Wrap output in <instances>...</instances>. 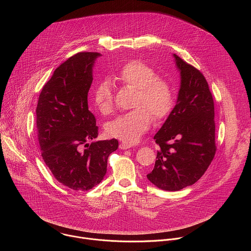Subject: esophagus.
<instances>
[{
	"label": "esophagus",
	"mask_w": 251,
	"mask_h": 251,
	"mask_svg": "<svg viewBox=\"0 0 251 251\" xmlns=\"http://www.w3.org/2000/svg\"><path fill=\"white\" fill-rule=\"evenodd\" d=\"M132 147V145L131 144H128V143H125V142H123V143H121V144L119 145V148L120 149H122V150H126V149H130Z\"/></svg>",
	"instance_id": "obj_1"
}]
</instances>
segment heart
Returning a JSON list of instances; mask_svg holds the SVG:
<instances>
[{"label":"heart","mask_w":251,"mask_h":251,"mask_svg":"<svg viewBox=\"0 0 251 251\" xmlns=\"http://www.w3.org/2000/svg\"><path fill=\"white\" fill-rule=\"evenodd\" d=\"M116 79L126 86L137 89L136 109L119 115L106 126V133L128 144L138 142L150 128L152 115L155 119L166 117L174 104V92L170 83L158 77L156 70L142 61L133 60L118 71ZM93 103L102 114L113 109V96L108 81H100L93 90Z\"/></svg>","instance_id":"heart-1"}]
</instances>
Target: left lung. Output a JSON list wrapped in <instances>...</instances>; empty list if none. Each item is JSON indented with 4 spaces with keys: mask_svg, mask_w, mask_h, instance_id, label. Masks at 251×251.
Listing matches in <instances>:
<instances>
[{
    "mask_svg": "<svg viewBox=\"0 0 251 251\" xmlns=\"http://www.w3.org/2000/svg\"><path fill=\"white\" fill-rule=\"evenodd\" d=\"M181 82L176 105L154 139L160 146L148 180L157 188L180 191L194 185L216 154L214 105L201 71L173 54Z\"/></svg>",
    "mask_w": 251,
    "mask_h": 251,
    "instance_id": "obj_1",
    "label": "left lung"
}]
</instances>
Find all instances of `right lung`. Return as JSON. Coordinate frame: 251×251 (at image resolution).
<instances>
[{
  "mask_svg": "<svg viewBox=\"0 0 251 251\" xmlns=\"http://www.w3.org/2000/svg\"><path fill=\"white\" fill-rule=\"evenodd\" d=\"M100 55L80 52L60 64L45 84L35 111L42 157L56 180L75 191L98 185L109 155L118 148L116 139L94 141L98 127L87 95Z\"/></svg>",
  "mask_w": 251,
  "mask_h": 251,
  "instance_id": "1",
  "label": "right lung"
}]
</instances>
